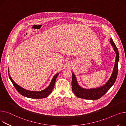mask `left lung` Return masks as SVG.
Segmentation results:
<instances>
[{"mask_svg": "<svg viewBox=\"0 0 126 126\" xmlns=\"http://www.w3.org/2000/svg\"><path fill=\"white\" fill-rule=\"evenodd\" d=\"M110 43L113 46L114 51L116 53V58L114 66L112 73L110 79L105 84L98 88L85 89L81 88L79 85L75 75L72 73V79L71 82L72 90L74 94L78 98L88 99V100H97L102 97L106 92L110 89L114 84L118 72V62L119 60V54L117 47H116L113 40L110 38Z\"/></svg>", "mask_w": 126, "mask_h": 126, "instance_id": "left-lung-1", "label": "left lung"}]
</instances>
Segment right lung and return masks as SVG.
I'll return each mask as SVG.
<instances>
[{
	"label": "right lung",
	"mask_w": 126,
	"mask_h": 126,
	"mask_svg": "<svg viewBox=\"0 0 126 126\" xmlns=\"http://www.w3.org/2000/svg\"><path fill=\"white\" fill-rule=\"evenodd\" d=\"M58 74L59 73H57L55 75V76L54 77V78H53L51 82V83H50V85L48 86V87L47 88H46L44 90H43L40 92L30 91L25 90L21 88L19 86H18L17 84H16V83L14 82V81L13 80L12 78L11 77L9 73H8V76H9V78L12 82L13 83V85L14 86L15 88L21 95L30 98L42 99V98L47 97L50 94V93H51V92H52V90L54 87L55 83L56 82V79Z\"/></svg>",
	"instance_id": "1"
}]
</instances>
